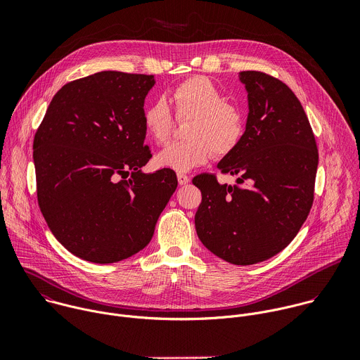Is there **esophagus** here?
Returning <instances> with one entry per match:
<instances>
[{"instance_id":"esophagus-1","label":"esophagus","mask_w":360,"mask_h":360,"mask_svg":"<svg viewBox=\"0 0 360 360\" xmlns=\"http://www.w3.org/2000/svg\"><path fill=\"white\" fill-rule=\"evenodd\" d=\"M189 176L185 175V174H178V184L182 186V185H186L189 182Z\"/></svg>"}]
</instances>
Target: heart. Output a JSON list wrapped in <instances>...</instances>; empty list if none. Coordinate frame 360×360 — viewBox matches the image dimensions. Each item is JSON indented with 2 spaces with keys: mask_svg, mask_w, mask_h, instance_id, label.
Returning a JSON list of instances; mask_svg holds the SVG:
<instances>
[{
  "mask_svg": "<svg viewBox=\"0 0 360 360\" xmlns=\"http://www.w3.org/2000/svg\"><path fill=\"white\" fill-rule=\"evenodd\" d=\"M179 120L191 118L185 141L167 145L157 164L175 172H188L210 161L212 152L225 157L232 152L245 134V114L224 92L205 77H192L171 92ZM143 127L152 141L164 143L174 129V117L164 98L152 101L143 110Z\"/></svg>",
  "mask_w": 360,
  "mask_h": 360,
  "instance_id": "obj_1",
  "label": "heart"
}]
</instances>
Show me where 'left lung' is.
<instances>
[{
  "mask_svg": "<svg viewBox=\"0 0 360 360\" xmlns=\"http://www.w3.org/2000/svg\"><path fill=\"white\" fill-rule=\"evenodd\" d=\"M239 81L248 92L245 134L217 167L242 185L219 184L212 174L192 182L202 193L198 238L218 258L245 266L293 240L312 208L319 155L309 120L286 84L259 71L239 72Z\"/></svg>",
  "mask_w": 360,
  "mask_h": 360,
  "instance_id": "1",
  "label": "left lung"
}]
</instances>
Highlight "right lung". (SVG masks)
Returning <instances> with one entry per match:
<instances>
[{
	"instance_id": "obj_1",
	"label": "right lung",
	"mask_w": 360,
	"mask_h": 360,
	"mask_svg": "<svg viewBox=\"0 0 360 360\" xmlns=\"http://www.w3.org/2000/svg\"><path fill=\"white\" fill-rule=\"evenodd\" d=\"M153 75L102 71L65 84L34 138L37 196L72 255L114 264L142 250L178 186L172 169L145 174L143 102Z\"/></svg>"
}]
</instances>
